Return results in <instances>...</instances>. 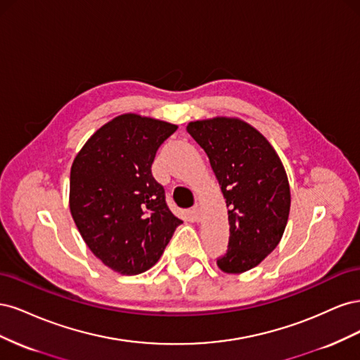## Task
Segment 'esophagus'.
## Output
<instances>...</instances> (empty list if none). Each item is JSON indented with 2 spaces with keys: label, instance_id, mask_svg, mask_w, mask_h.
<instances>
[{
  "label": "esophagus",
  "instance_id": "34e87169",
  "mask_svg": "<svg viewBox=\"0 0 360 360\" xmlns=\"http://www.w3.org/2000/svg\"><path fill=\"white\" fill-rule=\"evenodd\" d=\"M191 214L193 216V219H195V221H200V219H201V207H200L198 204L195 205V207H192Z\"/></svg>",
  "mask_w": 360,
  "mask_h": 360
}]
</instances>
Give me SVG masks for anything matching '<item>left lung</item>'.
<instances>
[{"label":"left lung","instance_id":"1","mask_svg":"<svg viewBox=\"0 0 360 360\" xmlns=\"http://www.w3.org/2000/svg\"><path fill=\"white\" fill-rule=\"evenodd\" d=\"M191 136L204 148L228 207L230 242L217 266L243 274L281 242L290 214V184L269 141L240 118L191 122Z\"/></svg>","mask_w":360,"mask_h":360}]
</instances>
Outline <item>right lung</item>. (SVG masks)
<instances>
[{
  "label": "right lung",
  "instance_id": "add662e5",
  "mask_svg": "<svg viewBox=\"0 0 360 360\" xmlns=\"http://www.w3.org/2000/svg\"><path fill=\"white\" fill-rule=\"evenodd\" d=\"M176 124L138 114L112 118L86 141L70 169L69 207L91 252L122 275L153 267L183 222L151 174Z\"/></svg>",
  "mask_w": 360,
  "mask_h": 360
}]
</instances>
